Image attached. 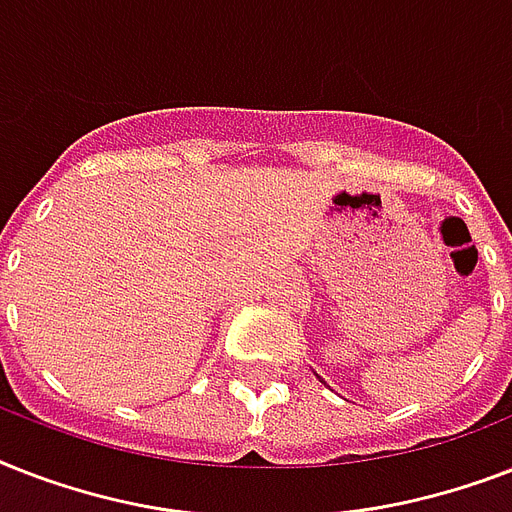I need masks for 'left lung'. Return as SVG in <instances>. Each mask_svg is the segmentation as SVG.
Returning a JSON list of instances; mask_svg holds the SVG:
<instances>
[{
  "label": "left lung",
  "mask_w": 512,
  "mask_h": 512,
  "mask_svg": "<svg viewBox=\"0 0 512 512\" xmlns=\"http://www.w3.org/2000/svg\"><path fill=\"white\" fill-rule=\"evenodd\" d=\"M316 377H319V374H316ZM319 380H321V377H319ZM321 382H324V380H321Z\"/></svg>",
  "instance_id": "8db88e82"
}]
</instances>
